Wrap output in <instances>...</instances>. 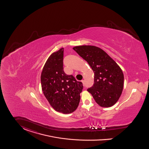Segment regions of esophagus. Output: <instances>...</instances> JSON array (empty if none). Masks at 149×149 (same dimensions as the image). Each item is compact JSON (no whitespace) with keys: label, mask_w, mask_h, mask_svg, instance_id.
Here are the masks:
<instances>
[{"label":"esophagus","mask_w":149,"mask_h":149,"mask_svg":"<svg viewBox=\"0 0 149 149\" xmlns=\"http://www.w3.org/2000/svg\"><path fill=\"white\" fill-rule=\"evenodd\" d=\"M81 82H82V84H83V85L84 86V85H85V84H84V80H82V81H81Z\"/></svg>","instance_id":"34e87169"}]
</instances>
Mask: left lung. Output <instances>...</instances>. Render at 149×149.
<instances>
[{
    "instance_id": "obj_1",
    "label": "left lung",
    "mask_w": 149,
    "mask_h": 149,
    "mask_svg": "<svg viewBox=\"0 0 149 149\" xmlns=\"http://www.w3.org/2000/svg\"><path fill=\"white\" fill-rule=\"evenodd\" d=\"M89 64L94 73L93 85L87 90L100 106L115 104L122 93L124 74L118 64L103 50L94 46L73 48Z\"/></svg>"
}]
</instances>
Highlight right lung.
Listing matches in <instances>:
<instances>
[{"mask_svg": "<svg viewBox=\"0 0 149 149\" xmlns=\"http://www.w3.org/2000/svg\"><path fill=\"white\" fill-rule=\"evenodd\" d=\"M64 49L52 53L42 70L40 81L43 93L55 111L67 114L74 111L80 100L82 83L63 70Z\"/></svg>", "mask_w": 149, "mask_h": 149, "instance_id": "1", "label": "right lung"}]
</instances>
